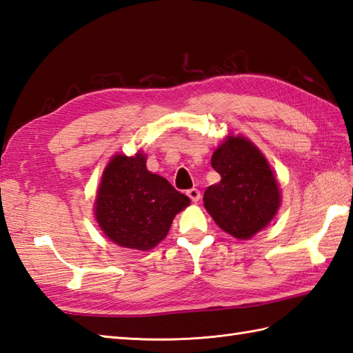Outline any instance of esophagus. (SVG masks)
I'll return each instance as SVG.
<instances>
[{
  "instance_id": "obj_1",
  "label": "esophagus",
  "mask_w": 353,
  "mask_h": 353,
  "mask_svg": "<svg viewBox=\"0 0 353 353\" xmlns=\"http://www.w3.org/2000/svg\"><path fill=\"white\" fill-rule=\"evenodd\" d=\"M187 196H189L193 202H198L199 199H201V192L198 190V189H190V190H187Z\"/></svg>"
}]
</instances>
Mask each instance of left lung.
I'll list each match as a JSON object with an SVG mask.
<instances>
[{"instance_id": "left-lung-1", "label": "left lung", "mask_w": 353, "mask_h": 353, "mask_svg": "<svg viewBox=\"0 0 353 353\" xmlns=\"http://www.w3.org/2000/svg\"><path fill=\"white\" fill-rule=\"evenodd\" d=\"M211 166L222 179L203 193V205L225 232L252 237L272 221L281 202L268 161L252 142L237 136L217 148Z\"/></svg>"}]
</instances>
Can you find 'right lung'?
Segmentation results:
<instances>
[{
	"mask_svg": "<svg viewBox=\"0 0 353 353\" xmlns=\"http://www.w3.org/2000/svg\"><path fill=\"white\" fill-rule=\"evenodd\" d=\"M189 203L168 179L146 169L140 152L116 155L101 179L95 216L116 245L148 250L168 236L175 214Z\"/></svg>",
	"mask_w": 353,
	"mask_h": 353,
	"instance_id": "obj_1",
	"label": "right lung"
}]
</instances>
